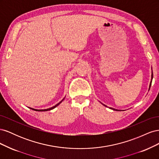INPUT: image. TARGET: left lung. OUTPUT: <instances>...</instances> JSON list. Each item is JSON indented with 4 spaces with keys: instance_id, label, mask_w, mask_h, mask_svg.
<instances>
[{
    "instance_id": "1",
    "label": "left lung",
    "mask_w": 159,
    "mask_h": 159,
    "mask_svg": "<svg viewBox=\"0 0 159 159\" xmlns=\"http://www.w3.org/2000/svg\"><path fill=\"white\" fill-rule=\"evenodd\" d=\"M152 78H153V74H152V75H151V83H150V85H149V89H150V88H151V83H152ZM104 106L107 107L106 105H104ZM110 109H113V110H115V111H121V110L115 109H113V108H111V107H110Z\"/></svg>"
}]
</instances>
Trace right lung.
<instances>
[{
  "mask_svg": "<svg viewBox=\"0 0 159 159\" xmlns=\"http://www.w3.org/2000/svg\"><path fill=\"white\" fill-rule=\"evenodd\" d=\"M64 99V98L62 99L61 102H60V103H58L57 104H56L55 106H54V107H51V108H49V109H32V108H30L31 109H32V110H34V111H50V110H52V109H54L55 107H56L57 105H60V103H61V102L62 101H63Z\"/></svg>",
  "mask_w": 159,
  "mask_h": 159,
  "instance_id": "right-lung-1",
  "label": "right lung"
}]
</instances>
